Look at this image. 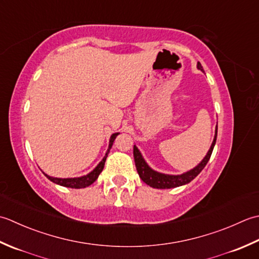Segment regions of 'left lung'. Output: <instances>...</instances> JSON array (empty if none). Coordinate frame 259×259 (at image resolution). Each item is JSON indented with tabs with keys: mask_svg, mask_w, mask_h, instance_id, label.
<instances>
[{
	"mask_svg": "<svg viewBox=\"0 0 259 259\" xmlns=\"http://www.w3.org/2000/svg\"><path fill=\"white\" fill-rule=\"evenodd\" d=\"M197 67H198V69L203 71L201 63L198 62ZM217 131H218V126L215 127V134H214V139H213L212 144H211L210 150L208 151L207 155L204 156V159L200 162L196 167H193L192 170H190L183 174H180V176H170V174H164V173H160V172L152 170V168L147 165V163L144 161L143 156H142L139 149H137V147L134 145V151H133L134 161H135L137 173H139V176L142 179V181L145 182L147 186L155 188V189H172V188L180 187V186H183V184L191 182L193 179L203 170V167L207 165L210 156H211V154H212L213 147L215 144V140H217Z\"/></svg>",
	"mask_w": 259,
	"mask_h": 259,
	"instance_id": "left-lung-1",
	"label": "left lung"
}]
</instances>
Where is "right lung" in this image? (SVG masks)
I'll return each instance as SVG.
<instances>
[{
    "instance_id": "right-lung-1",
    "label": "right lung",
    "mask_w": 259,
    "mask_h": 259,
    "mask_svg": "<svg viewBox=\"0 0 259 259\" xmlns=\"http://www.w3.org/2000/svg\"><path fill=\"white\" fill-rule=\"evenodd\" d=\"M119 133H115L112 136H110V140H109V146H108V150L106 152V154H105L104 159L100 161L99 164L94 168V170L88 173L87 176H83L80 178H69V179H61V178H54V177H50L48 174L44 173L45 176L49 179L50 181H52L56 184H59V186L62 187H67V188H72V189H81V188H86L89 187L91 184H93L95 181L97 180L98 176L100 174V172L103 171L104 165H105V162H106V157L109 153V150L112 149V145L114 143V141L116 139V136H117Z\"/></svg>"
}]
</instances>
